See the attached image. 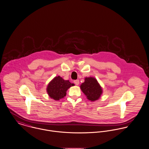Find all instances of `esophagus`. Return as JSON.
I'll return each mask as SVG.
<instances>
[{"mask_svg": "<svg viewBox=\"0 0 149 149\" xmlns=\"http://www.w3.org/2000/svg\"><path fill=\"white\" fill-rule=\"evenodd\" d=\"M74 83L75 84V85H77V86H78V85L79 84V80H75V81H74Z\"/></svg>", "mask_w": 149, "mask_h": 149, "instance_id": "esophagus-1", "label": "esophagus"}]
</instances>
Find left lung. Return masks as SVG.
<instances>
[{
  "mask_svg": "<svg viewBox=\"0 0 149 149\" xmlns=\"http://www.w3.org/2000/svg\"><path fill=\"white\" fill-rule=\"evenodd\" d=\"M80 87L87 98L91 101L98 100L102 94L101 86L97 80L93 77L85 78L84 82L82 83Z\"/></svg>",
  "mask_w": 149,
  "mask_h": 149,
  "instance_id": "left-lung-1",
  "label": "left lung"
}]
</instances>
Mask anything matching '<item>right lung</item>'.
<instances>
[{
	"label": "right lung",
	"mask_w": 149,
	"mask_h": 149,
	"mask_svg": "<svg viewBox=\"0 0 149 149\" xmlns=\"http://www.w3.org/2000/svg\"><path fill=\"white\" fill-rule=\"evenodd\" d=\"M73 85L68 80H64L60 76H58L49 83L47 92L51 98L58 100L66 96L67 90Z\"/></svg>",
	"instance_id": "right-lung-1"
}]
</instances>
